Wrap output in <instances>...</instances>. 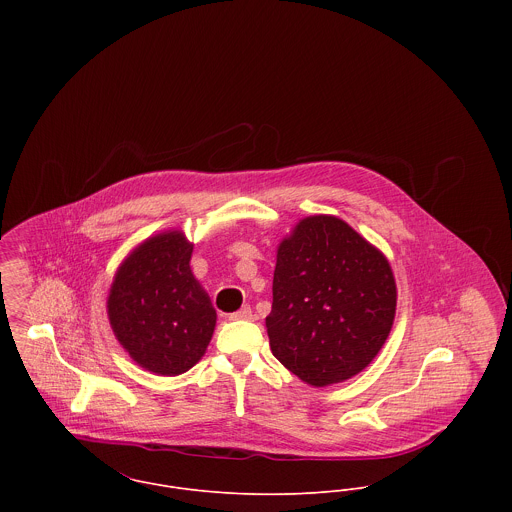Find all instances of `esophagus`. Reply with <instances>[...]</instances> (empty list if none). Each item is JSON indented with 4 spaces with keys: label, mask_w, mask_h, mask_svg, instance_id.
<instances>
[{
    "label": "esophagus",
    "mask_w": 512,
    "mask_h": 512,
    "mask_svg": "<svg viewBox=\"0 0 512 512\" xmlns=\"http://www.w3.org/2000/svg\"><path fill=\"white\" fill-rule=\"evenodd\" d=\"M252 317H254V313H252V307H250V305H244L242 309H238L236 313L230 315L232 321H250Z\"/></svg>",
    "instance_id": "1"
}]
</instances>
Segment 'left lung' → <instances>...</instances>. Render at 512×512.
I'll return each instance as SVG.
<instances>
[{
  "label": "left lung",
  "mask_w": 512,
  "mask_h": 512,
  "mask_svg": "<svg viewBox=\"0 0 512 512\" xmlns=\"http://www.w3.org/2000/svg\"><path fill=\"white\" fill-rule=\"evenodd\" d=\"M266 317L274 357L309 386L345 382L386 343L396 315L388 258L345 220L311 215L278 244Z\"/></svg>",
  "instance_id": "8db88e82"
}]
</instances>
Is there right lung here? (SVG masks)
Returning <instances> with one entry per match:
<instances>
[{
    "label": "right lung",
    "instance_id": "right-lung-1",
    "mask_svg": "<svg viewBox=\"0 0 512 512\" xmlns=\"http://www.w3.org/2000/svg\"><path fill=\"white\" fill-rule=\"evenodd\" d=\"M191 254L183 230L149 236L122 260L106 299L118 343L159 376L197 365L215 333L217 311L191 272Z\"/></svg>",
    "mask_w": 512,
    "mask_h": 512
}]
</instances>
